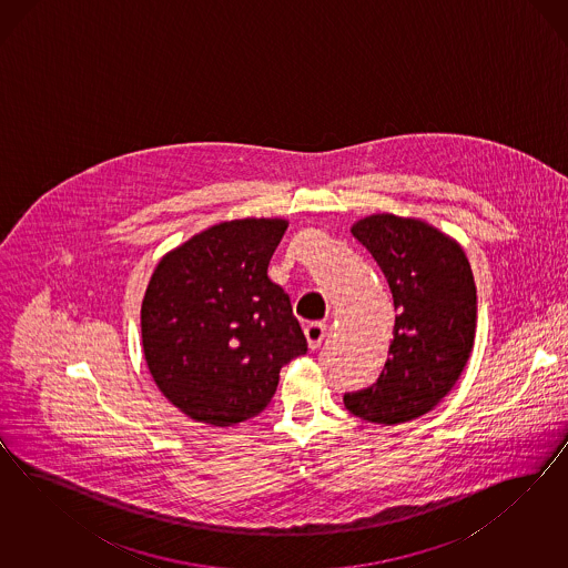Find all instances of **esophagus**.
<instances>
[{"label": "esophagus", "instance_id": "esophagus-1", "mask_svg": "<svg viewBox=\"0 0 568 568\" xmlns=\"http://www.w3.org/2000/svg\"><path fill=\"white\" fill-rule=\"evenodd\" d=\"M304 335H306V342H308L310 349H316L323 344V339L328 335V327L325 323H310L304 328Z\"/></svg>", "mask_w": 568, "mask_h": 568}]
</instances>
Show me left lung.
<instances>
[{
  "label": "left lung",
  "instance_id": "left-lung-1",
  "mask_svg": "<svg viewBox=\"0 0 568 568\" xmlns=\"http://www.w3.org/2000/svg\"><path fill=\"white\" fill-rule=\"evenodd\" d=\"M352 235L377 260L397 314L377 383L345 394V408L399 425L433 410L463 375L477 331L475 276L463 245L427 221L371 214Z\"/></svg>",
  "mask_w": 568,
  "mask_h": 568
}]
</instances>
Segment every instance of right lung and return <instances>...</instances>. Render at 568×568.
Listing matches in <instances>:
<instances>
[{"instance_id":"add662e5","label":"right lung","mask_w":568,"mask_h":568,"mask_svg":"<svg viewBox=\"0 0 568 568\" xmlns=\"http://www.w3.org/2000/svg\"><path fill=\"white\" fill-rule=\"evenodd\" d=\"M285 219L212 224L166 252L141 302L150 375L174 408L210 427L262 413L281 368L308 345L290 295L268 278Z\"/></svg>"}]
</instances>
